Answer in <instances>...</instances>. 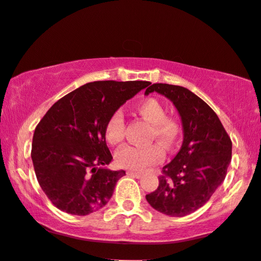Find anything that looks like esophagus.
Listing matches in <instances>:
<instances>
[{
  "mask_svg": "<svg viewBox=\"0 0 261 261\" xmlns=\"http://www.w3.org/2000/svg\"><path fill=\"white\" fill-rule=\"evenodd\" d=\"M126 174L127 175H131V176H134V178H141V174L140 173H136V172H133V171H127L126 172Z\"/></svg>",
  "mask_w": 261,
  "mask_h": 261,
  "instance_id": "obj_1",
  "label": "esophagus"
}]
</instances>
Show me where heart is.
<instances>
[{
    "mask_svg": "<svg viewBox=\"0 0 261 261\" xmlns=\"http://www.w3.org/2000/svg\"><path fill=\"white\" fill-rule=\"evenodd\" d=\"M134 110L147 123L150 124L149 141L156 140L162 147L169 148L175 143L179 134V126L175 120L166 117V110L161 102L155 98H147L138 101ZM103 134L107 143L118 145L124 138V119L120 112H114L107 119ZM163 158V151L158 144L148 147L121 148L116 154L118 167L131 171H143L149 166L156 165Z\"/></svg>",
    "mask_w": 261,
    "mask_h": 261,
    "instance_id": "heart-1",
    "label": "heart"
}]
</instances>
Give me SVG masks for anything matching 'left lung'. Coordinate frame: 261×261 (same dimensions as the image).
<instances>
[{"mask_svg":"<svg viewBox=\"0 0 261 261\" xmlns=\"http://www.w3.org/2000/svg\"><path fill=\"white\" fill-rule=\"evenodd\" d=\"M152 92L175 106L184 140L178 154L162 168L159 187L145 198L160 213L182 217L203 206L223 182L231 161V141L214 110L191 90L154 83L144 94Z\"/></svg>","mask_w":261,"mask_h":261,"instance_id":"1","label":"left lung"}]
</instances>
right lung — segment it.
<instances>
[{
	"label": "right lung",
	"mask_w": 261,
	"mask_h": 261,
	"mask_svg": "<svg viewBox=\"0 0 261 261\" xmlns=\"http://www.w3.org/2000/svg\"><path fill=\"white\" fill-rule=\"evenodd\" d=\"M147 81H95L72 90L51 106L37 125L32 152L38 182L64 213L86 216L105 206L125 171L112 161L103 127L109 118Z\"/></svg>",
	"instance_id": "1"
}]
</instances>
